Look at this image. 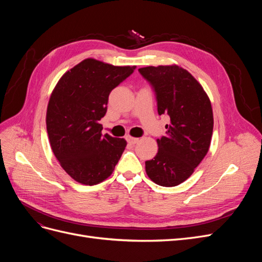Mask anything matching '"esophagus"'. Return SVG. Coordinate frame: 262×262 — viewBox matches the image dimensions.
Listing matches in <instances>:
<instances>
[{"label": "esophagus", "mask_w": 262, "mask_h": 262, "mask_svg": "<svg viewBox=\"0 0 262 262\" xmlns=\"http://www.w3.org/2000/svg\"><path fill=\"white\" fill-rule=\"evenodd\" d=\"M126 141H128V143H130V144H136V143H138V142H139V139L129 137V138H126Z\"/></svg>", "instance_id": "1"}]
</instances>
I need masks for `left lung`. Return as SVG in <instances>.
<instances>
[{
  "label": "left lung",
  "instance_id": "8db88e82",
  "mask_svg": "<svg viewBox=\"0 0 262 262\" xmlns=\"http://www.w3.org/2000/svg\"><path fill=\"white\" fill-rule=\"evenodd\" d=\"M139 72L155 93L158 115L170 118L145 170L155 184L175 187L192 175L208 153L213 132L211 101L195 78L178 66L146 67Z\"/></svg>",
  "mask_w": 262,
  "mask_h": 262
}]
</instances>
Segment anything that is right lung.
I'll return each mask as SVG.
<instances>
[{
  "instance_id": "1",
  "label": "right lung",
  "mask_w": 262,
  "mask_h": 262,
  "mask_svg": "<svg viewBox=\"0 0 262 262\" xmlns=\"http://www.w3.org/2000/svg\"><path fill=\"white\" fill-rule=\"evenodd\" d=\"M137 67H115L85 59L63 75L47 108L50 145L62 168L83 185L112 175L126 146L124 139L102 136L100 119L109 94Z\"/></svg>"
}]
</instances>
